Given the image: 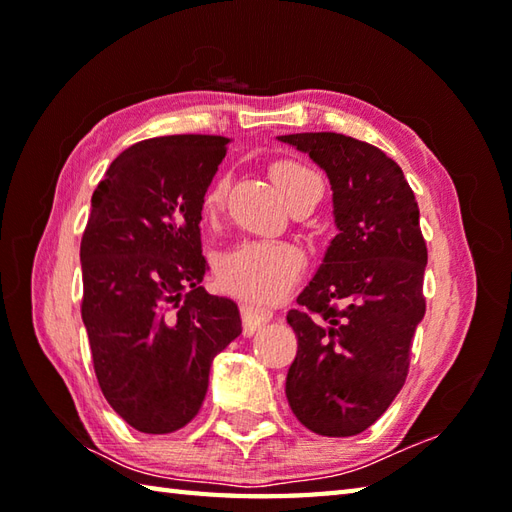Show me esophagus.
<instances>
[{"label": "esophagus", "instance_id": "obj_1", "mask_svg": "<svg viewBox=\"0 0 512 512\" xmlns=\"http://www.w3.org/2000/svg\"><path fill=\"white\" fill-rule=\"evenodd\" d=\"M239 308H242V321H244V334L246 336H253L259 328H262L264 323L270 321V312L266 308H257L255 303L244 301Z\"/></svg>", "mask_w": 512, "mask_h": 512}]
</instances>
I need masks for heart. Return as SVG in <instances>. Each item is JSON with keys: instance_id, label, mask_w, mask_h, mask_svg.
Segmentation results:
<instances>
[{"instance_id": "obj_1", "label": "heart", "mask_w": 512, "mask_h": 512, "mask_svg": "<svg viewBox=\"0 0 512 512\" xmlns=\"http://www.w3.org/2000/svg\"><path fill=\"white\" fill-rule=\"evenodd\" d=\"M270 176L290 206L303 200L319 202L323 193L319 173L297 160H277L270 169ZM224 193L226 182L222 178L206 189L202 198L204 220H213L220 213ZM303 266H306V257L295 244L281 242V239H244L217 255L215 279L222 288L246 301L273 303L297 284Z\"/></svg>"}]
</instances>
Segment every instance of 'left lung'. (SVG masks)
<instances>
[{
  "label": "left lung",
  "mask_w": 512,
  "mask_h": 512,
  "mask_svg": "<svg viewBox=\"0 0 512 512\" xmlns=\"http://www.w3.org/2000/svg\"><path fill=\"white\" fill-rule=\"evenodd\" d=\"M328 173L339 233L288 312L297 356L286 398L319 436L347 438L383 416L405 385L411 339L424 317L427 244L405 173L352 136H279Z\"/></svg>",
  "instance_id": "left-lung-1"
}]
</instances>
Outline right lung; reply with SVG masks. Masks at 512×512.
Listing matches in <instances>:
<instances>
[{
  "label": "right lung",
  "mask_w": 512,
  "mask_h": 512,
  "mask_svg": "<svg viewBox=\"0 0 512 512\" xmlns=\"http://www.w3.org/2000/svg\"><path fill=\"white\" fill-rule=\"evenodd\" d=\"M226 145L202 134L143 140L92 195L81 317L105 400L143 433L198 416L213 358L242 334L235 301L200 286L202 198Z\"/></svg>",
  "instance_id": "right-lung-1"
}]
</instances>
